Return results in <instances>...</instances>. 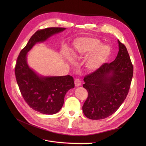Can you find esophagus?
Returning <instances> with one entry per match:
<instances>
[{"label":"esophagus","instance_id":"1","mask_svg":"<svg viewBox=\"0 0 146 146\" xmlns=\"http://www.w3.org/2000/svg\"><path fill=\"white\" fill-rule=\"evenodd\" d=\"M74 84L76 87H79L81 85V81L79 79H76L74 80Z\"/></svg>","mask_w":146,"mask_h":146}]
</instances>
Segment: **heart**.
Listing matches in <instances>:
<instances>
[{"label":"heart","mask_w":146,"mask_h":146,"mask_svg":"<svg viewBox=\"0 0 146 146\" xmlns=\"http://www.w3.org/2000/svg\"><path fill=\"white\" fill-rule=\"evenodd\" d=\"M72 55L76 59L88 56L85 67L89 72H95L100 68L109 58L111 50L110 46L101 44V41L95 37L83 36L77 38L73 41ZM68 60L72 61L67 55Z\"/></svg>","instance_id":"heart-1"}]
</instances>
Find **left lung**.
Returning <instances> with one entry per match:
<instances>
[{
    "instance_id": "left-lung-1",
    "label": "left lung",
    "mask_w": 146,
    "mask_h": 146,
    "mask_svg": "<svg viewBox=\"0 0 146 146\" xmlns=\"http://www.w3.org/2000/svg\"><path fill=\"white\" fill-rule=\"evenodd\" d=\"M119 51L111 63H105L85 76L83 87L88 96L82 110L91 119H102L115 112L125 99L133 76V66L125 46L118 40Z\"/></svg>"
}]
</instances>
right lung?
<instances>
[{"label":"right lung","instance_id":"right-lung-1","mask_svg":"<svg viewBox=\"0 0 146 146\" xmlns=\"http://www.w3.org/2000/svg\"><path fill=\"white\" fill-rule=\"evenodd\" d=\"M65 29L66 28H47L37 31L17 58L15 72L21 93L31 108L43 114H54L61 110L67 91L74 88V79L70 75L38 74L28 64V52L36 43L45 42Z\"/></svg>","mask_w":146,"mask_h":146}]
</instances>
